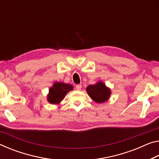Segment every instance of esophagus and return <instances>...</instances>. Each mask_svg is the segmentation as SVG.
<instances>
[{
    "label": "esophagus",
    "instance_id": "esophagus-1",
    "mask_svg": "<svg viewBox=\"0 0 159 159\" xmlns=\"http://www.w3.org/2000/svg\"><path fill=\"white\" fill-rule=\"evenodd\" d=\"M81 88H82V85L80 84H78L75 85V89H76L77 90H81Z\"/></svg>",
    "mask_w": 159,
    "mask_h": 159
}]
</instances>
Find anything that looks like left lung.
<instances>
[{"label": "left lung", "instance_id": "obj_1", "mask_svg": "<svg viewBox=\"0 0 159 159\" xmlns=\"http://www.w3.org/2000/svg\"><path fill=\"white\" fill-rule=\"evenodd\" d=\"M86 91L89 96L95 102L103 103L109 99L111 91L103 82L99 81L94 85H90L87 87Z\"/></svg>", "mask_w": 159, "mask_h": 159}]
</instances>
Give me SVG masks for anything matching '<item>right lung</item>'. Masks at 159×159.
Returning a JSON list of instances; mask_svg holds the SVG:
<instances>
[{"instance_id": "obj_1", "label": "right lung", "mask_w": 159, "mask_h": 159, "mask_svg": "<svg viewBox=\"0 0 159 159\" xmlns=\"http://www.w3.org/2000/svg\"><path fill=\"white\" fill-rule=\"evenodd\" d=\"M73 85L61 82H56L49 90L47 95L48 102L51 104H59L64 99L70 90H72Z\"/></svg>"}]
</instances>
